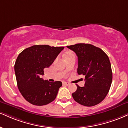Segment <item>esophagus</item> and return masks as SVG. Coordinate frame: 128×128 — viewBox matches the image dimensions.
I'll return each mask as SVG.
<instances>
[{
	"label": "esophagus",
	"mask_w": 128,
	"mask_h": 128,
	"mask_svg": "<svg viewBox=\"0 0 128 128\" xmlns=\"http://www.w3.org/2000/svg\"><path fill=\"white\" fill-rule=\"evenodd\" d=\"M62 84H64V85H66V86H68V85H70V83L66 82H62Z\"/></svg>",
	"instance_id": "esophagus-1"
}]
</instances>
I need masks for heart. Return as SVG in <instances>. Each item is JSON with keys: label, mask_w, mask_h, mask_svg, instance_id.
Instances as JSON below:
<instances>
[{"label": "heart", "mask_w": 128, "mask_h": 128, "mask_svg": "<svg viewBox=\"0 0 128 128\" xmlns=\"http://www.w3.org/2000/svg\"><path fill=\"white\" fill-rule=\"evenodd\" d=\"M71 55H72V54H68L67 55V56H66V57H67V56H71Z\"/></svg>", "instance_id": "1"}]
</instances>
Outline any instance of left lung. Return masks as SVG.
<instances>
[{"label": "left lung", "mask_w": 128, "mask_h": 128, "mask_svg": "<svg viewBox=\"0 0 128 128\" xmlns=\"http://www.w3.org/2000/svg\"><path fill=\"white\" fill-rule=\"evenodd\" d=\"M67 47L76 53L78 58V74L85 76L84 86L76 84L72 94L75 101L91 107L102 101L110 88L113 79L108 56L101 49L90 44H78Z\"/></svg>", "instance_id": "8db88e82"}]
</instances>
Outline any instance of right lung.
Returning a JSON list of instances; mask_svg holds the SVG:
<instances>
[{
	"mask_svg": "<svg viewBox=\"0 0 128 128\" xmlns=\"http://www.w3.org/2000/svg\"><path fill=\"white\" fill-rule=\"evenodd\" d=\"M64 48L34 45L23 50L18 56L14 66L17 86L23 97L31 104L46 105L56 98L62 82H50L41 76Z\"/></svg>",
	"mask_w": 128,
	"mask_h": 128,
	"instance_id": "add662e5",
	"label": "right lung"
}]
</instances>
